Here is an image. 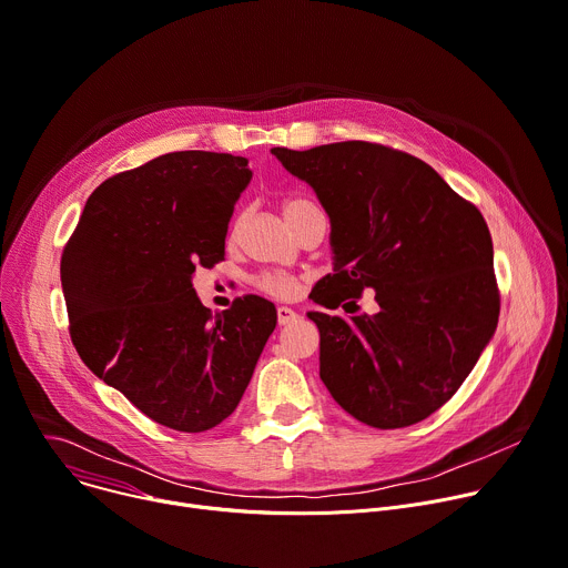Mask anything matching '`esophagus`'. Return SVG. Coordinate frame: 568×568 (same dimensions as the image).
I'll return each mask as SVG.
<instances>
[{
	"instance_id": "obj_1",
	"label": "esophagus",
	"mask_w": 568,
	"mask_h": 568,
	"mask_svg": "<svg viewBox=\"0 0 568 568\" xmlns=\"http://www.w3.org/2000/svg\"><path fill=\"white\" fill-rule=\"evenodd\" d=\"M295 321H297V314H295L293 310H288V307H280V310H277V323H280V327L291 325V323H295Z\"/></svg>"
}]
</instances>
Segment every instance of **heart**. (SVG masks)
Returning <instances> with one entry per match:
<instances>
[{
  "label": "heart",
  "mask_w": 568,
  "mask_h": 568,
  "mask_svg": "<svg viewBox=\"0 0 568 568\" xmlns=\"http://www.w3.org/2000/svg\"><path fill=\"white\" fill-rule=\"evenodd\" d=\"M312 209H318L316 202L312 200H304V197H293V200H286L282 204V213L286 217V223L293 225L295 221H300V217L312 211ZM256 288L261 293H266L271 297H277V300H291L293 295H297L300 291V280L288 275V273H261L256 280H254Z\"/></svg>",
  "instance_id": "heart-1"
}]
</instances>
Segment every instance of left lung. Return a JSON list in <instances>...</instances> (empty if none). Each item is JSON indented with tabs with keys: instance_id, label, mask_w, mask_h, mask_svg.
Instances as JSON below:
<instances>
[{
	"instance_id": "obj_1",
	"label": "left lung",
	"mask_w": 568,
	"mask_h": 568,
	"mask_svg": "<svg viewBox=\"0 0 568 568\" xmlns=\"http://www.w3.org/2000/svg\"><path fill=\"white\" fill-rule=\"evenodd\" d=\"M271 152L329 215L334 273L314 302L336 310L373 288L379 304L371 316L307 314L321 332V379L371 427L427 418L455 396L498 325L483 213L400 150L345 141Z\"/></svg>"
}]
</instances>
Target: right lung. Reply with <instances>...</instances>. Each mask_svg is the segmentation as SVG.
<instances>
[{"instance_id": "1", "label": "right lung", "mask_w": 568, "mask_h": 568, "mask_svg": "<svg viewBox=\"0 0 568 568\" xmlns=\"http://www.w3.org/2000/svg\"><path fill=\"white\" fill-rule=\"evenodd\" d=\"M250 180L243 156H156L102 182L63 247L61 284L81 362L170 429L221 425L277 325L264 297H236L211 316L193 288L195 268L225 258L230 217Z\"/></svg>"}]
</instances>
